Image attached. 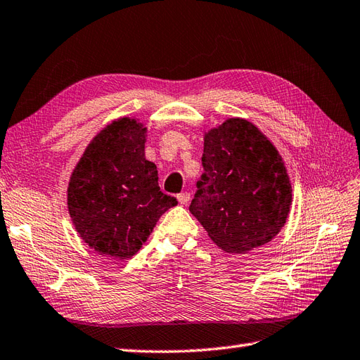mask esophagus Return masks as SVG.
I'll use <instances>...</instances> for the list:
<instances>
[{
	"label": "esophagus",
	"instance_id": "obj_1",
	"mask_svg": "<svg viewBox=\"0 0 360 360\" xmlns=\"http://www.w3.org/2000/svg\"><path fill=\"white\" fill-rule=\"evenodd\" d=\"M177 198H179V201L181 205H188L189 201H191V194L189 192H180V194L177 195Z\"/></svg>",
	"mask_w": 360,
	"mask_h": 360
}]
</instances>
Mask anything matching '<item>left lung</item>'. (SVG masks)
<instances>
[{
    "instance_id": "left-lung-1",
    "label": "left lung",
    "mask_w": 360,
    "mask_h": 360,
    "mask_svg": "<svg viewBox=\"0 0 360 360\" xmlns=\"http://www.w3.org/2000/svg\"><path fill=\"white\" fill-rule=\"evenodd\" d=\"M201 165L189 210L218 248L244 253L281 231L292 185L281 155L255 125L229 119L210 129Z\"/></svg>"
}]
</instances>
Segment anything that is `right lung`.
I'll return each instance as SVG.
<instances>
[{
    "instance_id": "right-lung-1",
    "label": "right lung",
    "mask_w": 360,
    "mask_h": 360,
    "mask_svg": "<svg viewBox=\"0 0 360 360\" xmlns=\"http://www.w3.org/2000/svg\"><path fill=\"white\" fill-rule=\"evenodd\" d=\"M145 133L119 119L93 139L68 185V210L82 240L103 255L127 259L142 248L177 198L160 191L157 166L145 159Z\"/></svg>"
}]
</instances>
